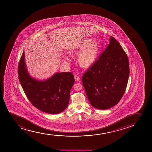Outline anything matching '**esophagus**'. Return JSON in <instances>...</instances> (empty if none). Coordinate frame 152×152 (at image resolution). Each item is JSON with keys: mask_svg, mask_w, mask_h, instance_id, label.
I'll return each instance as SVG.
<instances>
[{"mask_svg": "<svg viewBox=\"0 0 152 152\" xmlns=\"http://www.w3.org/2000/svg\"><path fill=\"white\" fill-rule=\"evenodd\" d=\"M74 78H75V81H76V82H78V81H79L80 80V78H79L78 76H77V75H75Z\"/></svg>", "mask_w": 152, "mask_h": 152, "instance_id": "1", "label": "esophagus"}]
</instances>
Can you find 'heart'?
<instances>
[{"instance_id": "obj_1", "label": "heart", "mask_w": 152, "mask_h": 152, "mask_svg": "<svg viewBox=\"0 0 152 152\" xmlns=\"http://www.w3.org/2000/svg\"><path fill=\"white\" fill-rule=\"evenodd\" d=\"M99 53V43L89 38H84L68 51L71 56L79 53L77 61L80 66L84 69L89 68L94 65L97 60ZM64 61L65 63L68 62L66 59L64 60Z\"/></svg>"}]
</instances>
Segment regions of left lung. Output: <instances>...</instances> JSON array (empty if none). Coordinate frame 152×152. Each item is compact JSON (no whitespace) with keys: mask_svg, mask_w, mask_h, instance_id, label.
Wrapping results in <instances>:
<instances>
[{"mask_svg":"<svg viewBox=\"0 0 152 152\" xmlns=\"http://www.w3.org/2000/svg\"><path fill=\"white\" fill-rule=\"evenodd\" d=\"M129 75L127 56L111 36L106 50L82 77L91 104L99 110L108 109L117 104L124 94Z\"/></svg>","mask_w":152,"mask_h":152,"instance_id":"1","label":"left lung"}]
</instances>
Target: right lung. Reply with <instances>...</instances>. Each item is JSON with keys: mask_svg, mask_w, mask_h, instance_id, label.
Returning a JSON list of instances; mask_svg holds the SVG:
<instances>
[{"mask_svg": "<svg viewBox=\"0 0 152 152\" xmlns=\"http://www.w3.org/2000/svg\"><path fill=\"white\" fill-rule=\"evenodd\" d=\"M18 71L23 91L35 107L50 114H59L66 109L75 82L72 73L57 72L46 80L36 79L28 72L24 52Z\"/></svg>", "mask_w": 152, "mask_h": 152, "instance_id": "obj_1", "label": "right lung"}]
</instances>
